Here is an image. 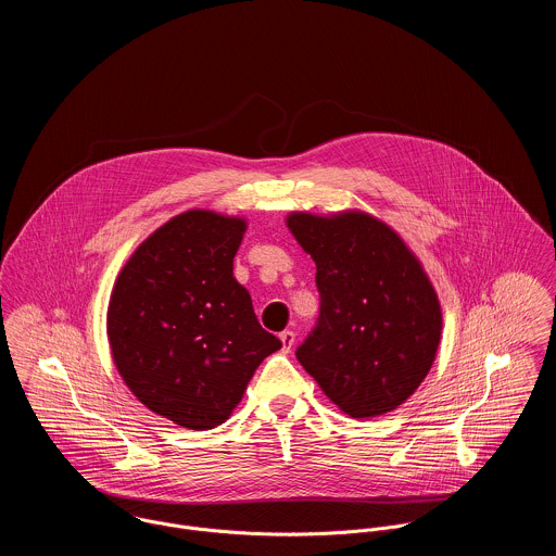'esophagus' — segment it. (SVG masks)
Segmentation results:
<instances>
[{
  "mask_svg": "<svg viewBox=\"0 0 556 556\" xmlns=\"http://www.w3.org/2000/svg\"><path fill=\"white\" fill-rule=\"evenodd\" d=\"M280 342H282V353H289L293 349V344H295V333L291 329L282 331L280 333Z\"/></svg>",
  "mask_w": 556,
  "mask_h": 556,
  "instance_id": "1",
  "label": "esophagus"
}]
</instances>
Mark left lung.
Wrapping results in <instances>:
<instances>
[{
    "mask_svg": "<svg viewBox=\"0 0 556 556\" xmlns=\"http://www.w3.org/2000/svg\"><path fill=\"white\" fill-rule=\"evenodd\" d=\"M287 227L317 263V327L295 355L349 417L394 410L426 379L441 304L394 229L364 212H295Z\"/></svg>",
    "mask_w": 556,
    "mask_h": 556,
    "instance_id": "1",
    "label": "left lung"
}]
</instances>
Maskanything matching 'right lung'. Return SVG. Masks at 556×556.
<instances>
[{
	"mask_svg": "<svg viewBox=\"0 0 556 556\" xmlns=\"http://www.w3.org/2000/svg\"><path fill=\"white\" fill-rule=\"evenodd\" d=\"M245 220L190 210L156 229L119 271L106 313L113 362L150 410L190 430L229 419L282 342L233 276Z\"/></svg>",
	"mask_w": 556,
	"mask_h": 556,
	"instance_id": "add662e5",
	"label": "right lung"
}]
</instances>
